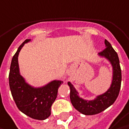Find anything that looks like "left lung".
<instances>
[{"mask_svg":"<svg viewBox=\"0 0 129 129\" xmlns=\"http://www.w3.org/2000/svg\"><path fill=\"white\" fill-rule=\"evenodd\" d=\"M105 44L106 47L99 53V55L105 57L113 67V80L110 88L105 93L98 96L95 100L88 101L79 97L78 92L73 85L71 82H68V85L71 88L70 99L71 103L77 111L85 115H93L103 111L115 102L120 93L122 74L118 55L106 39Z\"/></svg>","mask_w":129,"mask_h":129,"instance_id":"left-lung-1","label":"left lung"}]
</instances>
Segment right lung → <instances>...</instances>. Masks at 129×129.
Listing matches in <instances>:
<instances>
[{
  "instance_id": "obj_1",
  "label": "right lung",
  "mask_w": 129,
  "mask_h": 129,
  "mask_svg": "<svg viewBox=\"0 0 129 129\" xmlns=\"http://www.w3.org/2000/svg\"><path fill=\"white\" fill-rule=\"evenodd\" d=\"M29 41H24L12 57L9 74V88L14 101L21 112L33 119L43 120L50 117L51 106L56 99L58 89L63 82L54 80L38 88L25 82L19 73L18 57L24 44Z\"/></svg>"
}]
</instances>
